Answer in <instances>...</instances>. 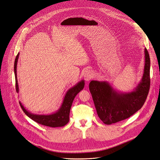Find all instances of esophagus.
I'll return each mask as SVG.
<instances>
[{
  "mask_svg": "<svg viewBox=\"0 0 160 160\" xmlns=\"http://www.w3.org/2000/svg\"><path fill=\"white\" fill-rule=\"evenodd\" d=\"M93 73L92 71L88 70L85 73V74L84 76V80H86V82H88L93 78Z\"/></svg>",
  "mask_w": 160,
  "mask_h": 160,
  "instance_id": "obj_1",
  "label": "esophagus"
}]
</instances>
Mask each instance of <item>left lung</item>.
I'll return each mask as SVG.
<instances>
[{"mask_svg":"<svg viewBox=\"0 0 160 160\" xmlns=\"http://www.w3.org/2000/svg\"><path fill=\"white\" fill-rule=\"evenodd\" d=\"M150 59L144 48V67L139 83L132 91L117 90L108 81L92 80L89 89L99 118L105 125L125 120L142 107L150 90Z\"/></svg>","mask_w":160,"mask_h":160,"instance_id":"left-lung-1","label":"left lung"}]
</instances>
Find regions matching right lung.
I'll return each mask as SVG.
<instances>
[{"instance_id":"obj_1","label":"right lung","mask_w":160,"mask_h":160,"mask_svg":"<svg viewBox=\"0 0 160 160\" xmlns=\"http://www.w3.org/2000/svg\"><path fill=\"white\" fill-rule=\"evenodd\" d=\"M20 53H18V55L15 58L14 61V74L16 79V88L17 92H19V86L18 84V78H17V64L18 60ZM84 80H82L75 84L65 93L61 107L55 111V113L47 115H39V114H34L28 111L22 103L20 102V104L22 109H23L25 114L29 117L30 119L33 120L36 122L41 124L47 127H64L65 125L69 121V115L71 106H72L73 100L76 96L78 94L81 90L84 89Z\"/></svg>"}]
</instances>
